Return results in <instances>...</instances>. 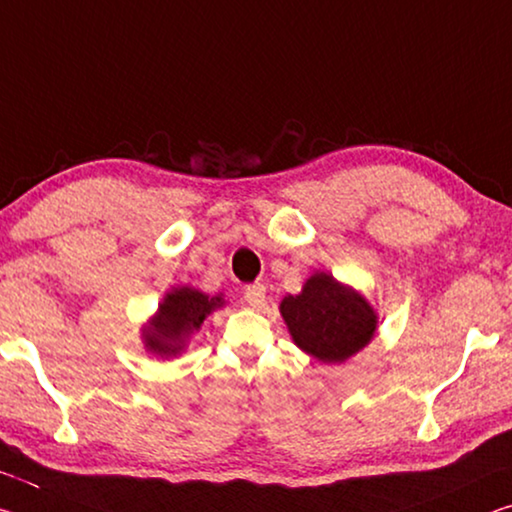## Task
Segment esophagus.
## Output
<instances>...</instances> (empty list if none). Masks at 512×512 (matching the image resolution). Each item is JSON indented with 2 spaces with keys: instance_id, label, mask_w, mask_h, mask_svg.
<instances>
[{
  "instance_id": "esophagus-1",
  "label": "esophagus",
  "mask_w": 512,
  "mask_h": 512,
  "mask_svg": "<svg viewBox=\"0 0 512 512\" xmlns=\"http://www.w3.org/2000/svg\"><path fill=\"white\" fill-rule=\"evenodd\" d=\"M243 300H246L250 307H262L266 300V287L259 285V282H255V285H248L246 289H243Z\"/></svg>"
}]
</instances>
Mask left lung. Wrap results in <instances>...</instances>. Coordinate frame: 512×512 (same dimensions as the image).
<instances>
[{
    "instance_id": "1",
    "label": "left lung",
    "mask_w": 512,
    "mask_h": 512,
    "mask_svg": "<svg viewBox=\"0 0 512 512\" xmlns=\"http://www.w3.org/2000/svg\"><path fill=\"white\" fill-rule=\"evenodd\" d=\"M280 312L294 342L321 362L348 360L376 330L367 300L328 273L312 275L298 296L282 300Z\"/></svg>"
}]
</instances>
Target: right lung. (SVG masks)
Masks as SVG:
<instances>
[{
	"label": "right lung",
	"mask_w": 512,
	"mask_h": 512,
	"mask_svg": "<svg viewBox=\"0 0 512 512\" xmlns=\"http://www.w3.org/2000/svg\"><path fill=\"white\" fill-rule=\"evenodd\" d=\"M223 305L221 296L209 298L191 287H180L164 298L159 312L152 323L145 328V346L157 355H177L184 348L186 339L200 323L212 314L216 307Z\"/></svg>",
	"instance_id": "right-lung-1"
}]
</instances>
